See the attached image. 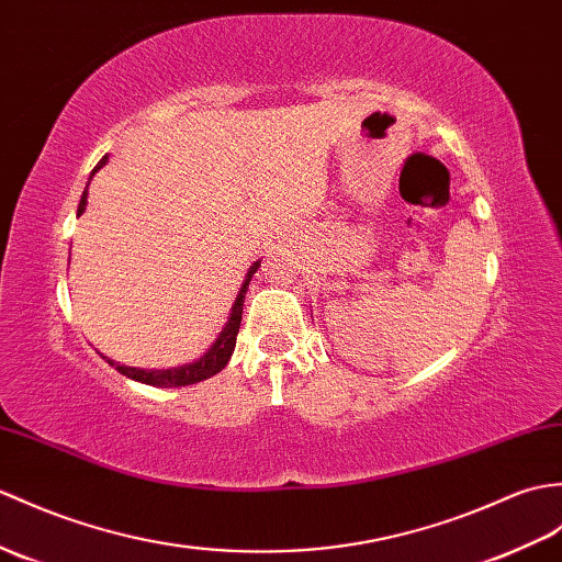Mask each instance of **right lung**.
<instances>
[{
  "instance_id": "add662e5",
  "label": "right lung",
  "mask_w": 562,
  "mask_h": 562,
  "mask_svg": "<svg viewBox=\"0 0 562 562\" xmlns=\"http://www.w3.org/2000/svg\"><path fill=\"white\" fill-rule=\"evenodd\" d=\"M104 162H108V155H104V158L98 162V167L93 169V175L98 172V169ZM93 175H90V177H93ZM86 199H88V187H86V191L81 195V203H78V215L86 211ZM258 266H260V260H256V263L249 268V272H246V280L241 284L237 302H234V306H232L227 325H225V328H222L215 345L207 349L199 361L187 363V367H179V369H167V371H143V369H132V367H120V363H114L112 359H108L110 367H114L116 371H120L126 378H134V381H140V383H146V385H155V387L193 385V383H201V381H205V378L220 373L222 369L227 367L232 351H234V347H237V333H239V325H241L244 296H246V290H249V282L254 278V272L258 270Z\"/></svg>"
}]
</instances>
